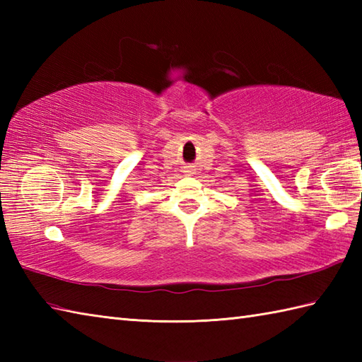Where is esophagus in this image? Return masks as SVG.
<instances>
[{"label": "esophagus", "instance_id": "esophagus-1", "mask_svg": "<svg viewBox=\"0 0 362 362\" xmlns=\"http://www.w3.org/2000/svg\"><path fill=\"white\" fill-rule=\"evenodd\" d=\"M187 173H191V169H189V171H187Z\"/></svg>", "mask_w": 362, "mask_h": 362}]
</instances>
